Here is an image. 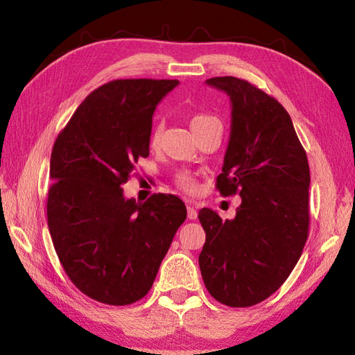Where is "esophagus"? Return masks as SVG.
Wrapping results in <instances>:
<instances>
[{"label":"esophagus","instance_id":"obj_1","mask_svg":"<svg viewBox=\"0 0 355 355\" xmlns=\"http://www.w3.org/2000/svg\"><path fill=\"white\" fill-rule=\"evenodd\" d=\"M187 218H189V220H195V218H197V209H195V206L191 205V202H187Z\"/></svg>","mask_w":355,"mask_h":355}]
</instances>
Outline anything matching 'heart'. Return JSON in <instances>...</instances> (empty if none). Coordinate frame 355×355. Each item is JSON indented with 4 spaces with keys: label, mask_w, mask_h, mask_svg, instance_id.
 <instances>
[{
    "label": "heart",
    "mask_w": 355,
    "mask_h": 355,
    "mask_svg": "<svg viewBox=\"0 0 355 355\" xmlns=\"http://www.w3.org/2000/svg\"><path fill=\"white\" fill-rule=\"evenodd\" d=\"M214 120H218V119H215L214 116H209V114H201V112H198V114H193V116L191 117V128H192V131L197 132L198 130H201L202 126L210 123V122H214ZM162 130H163L162 123H157V125L154 126L153 132H150V145H157L158 140H160ZM175 182H177V184H178L180 187H182V189H184V191H189V192H191V191L195 189V180L189 175V173H178Z\"/></svg>",
    "instance_id": "1"
}]
</instances>
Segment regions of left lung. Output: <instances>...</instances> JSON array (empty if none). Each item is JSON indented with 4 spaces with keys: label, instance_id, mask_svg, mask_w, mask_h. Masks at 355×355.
Segmentation results:
<instances>
[{
    "label": "left lung",
    "instance_id": "8db88e82",
    "mask_svg": "<svg viewBox=\"0 0 355 355\" xmlns=\"http://www.w3.org/2000/svg\"><path fill=\"white\" fill-rule=\"evenodd\" d=\"M232 101V126L216 189L239 193L235 220L212 209L198 218L206 243L198 256L202 281L218 302L244 308L279 290L308 238L310 166L286 110L250 82L206 80Z\"/></svg>",
    "mask_w": 355,
    "mask_h": 355
}]
</instances>
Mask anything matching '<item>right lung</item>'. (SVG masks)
I'll return each instance as SVG.
<instances>
[{"instance_id": "add662e5", "label": "right lung", "mask_w": 355, "mask_h": 355, "mask_svg": "<svg viewBox=\"0 0 355 355\" xmlns=\"http://www.w3.org/2000/svg\"><path fill=\"white\" fill-rule=\"evenodd\" d=\"M178 84L111 80L85 97L53 145L51 241L70 281L97 302L120 306L145 297L186 220L175 195L154 193L139 205L122 189L149 155L157 103Z\"/></svg>"}]
</instances>
